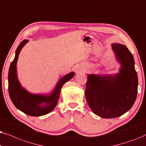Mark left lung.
<instances>
[{"instance_id": "obj_1", "label": "left lung", "mask_w": 146, "mask_h": 146, "mask_svg": "<svg viewBox=\"0 0 146 146\" xmlns=\"http://www.w3.org/2000/svg\"><path fill=\"white\" fill-rule=\"evenodd\" d=\"M112 49L121 64L115 76L89 75L85 98L91 110L104 118H115L129 110L136 100L137 75L131 52L123 44L114 43Z\"/></svg>"}]
</instances>
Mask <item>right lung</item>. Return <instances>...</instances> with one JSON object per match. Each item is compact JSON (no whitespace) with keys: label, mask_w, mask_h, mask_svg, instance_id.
I'll list each match as a JSON object with an SVG mask.
<instances>
[{"label":"right lung","mask_w":146,"mask_h":146,"mask_svg":"<svg viewBox=\"0 0 146 146\" xmlns=\"http://www.w3.org/2000/svg\"><path fill=\"white\" fill-rule=\"evenodd\" d=\"M28 42L24 40L21 42L16 50V55L11 63L9 71V93L15 106L25 113L31 116H40L51 111L55 108L59 100L61 87L74 76L71 72L60 79L55 90L50 96L33 95L23 89L17 79V62L23 46Z\"/></svg>","instance_id":"right-lung-1"}]
</instances>
